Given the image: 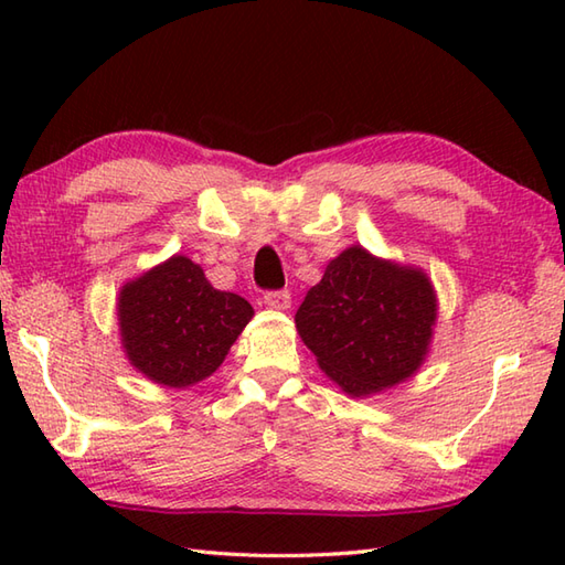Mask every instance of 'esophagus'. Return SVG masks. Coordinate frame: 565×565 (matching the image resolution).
Segmentation results:
<instances>
[{
  "instance_id": "obj_1",
  "label": "esophagus",
  "mask_w": 565,
  "mask_h": 565,
  "mask_svg": "<svg viewBox=\"0 0 565 565\" xmlns=\"http://www.w3.org/2000/svg\"><path fill=\"white\" fill-rule=\"evenodd\" d=\"M264 306H269L274 310H286L291 306V294L286 289H279V291H267L264 294Z\"/></svg>"
}]
</instances>
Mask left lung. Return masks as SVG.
Here are the masks:
<instances>
[{
    "label": "left lung",
    "instance_id": "8db88e82",
    "mask_svg": "<svg viewBox=\"0 0 565 565\" xmlns=\"http://www.w3.org/2000/svg\"><path fill=\"white\" fill-rule=\"evenodd\" d=\"M437 296L423 269L369 255L334 257L296 310V328L318 366L362 398L411 379L429 352Z\"/></svg>",
    "mask_w": 565,
    "mask_h": 565
}]
</instances>
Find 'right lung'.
<instances>
[{
	"label": "right lung",
	"instance_id": "right-lung-1",
	"mask_svg": "<svg viewBox=\"0 0 565 565\" xmlns=\"http://www.w3.org/2000/svg\"><path fill=\"white\" fill-rule=\"evenodd\" d=\"M116 308L130 366L170 388L211 376L255 316L243 296L213 289L184 255L128 281Z\"/></svg>",
	"mask_w": 565,
	"mask_h": 565
}]
</instances>
